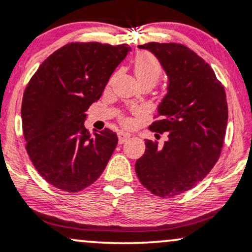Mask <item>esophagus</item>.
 I'll use <instances>...</instances> for the list:
<instances>
[{"instance_id": "obj_1", "label": "esophagus", "mask_w": 252, "mask_h": 252, "mask_svg": "<svg viewBox=\"0 0 252 252\" xmlns=\"http://www.w3.org/2000/svg\"><path fill=\"white\" fill-rule=\"evenodd\" d=\"M129 137H130V134H129V132H124V131L118 132V141H120V143L126 142Z\"/></svg>"}]
</instances>
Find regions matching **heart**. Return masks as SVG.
Here are the masks:
<instances>
[{"mask_svg":"<svg viewBox=\"0 0 252 252\" xmlns=\"http://www.w3.org/2000/svg\"><path fill=\"white\" fill-rule=\"evenodd\" d=\"M134 70L137 80L141 82H152L156 85L162 75V65L160 61L153 54L147 51L139 52L134 61ZM124 124L128 123V120H122Z\"/></svg>","mask_w":252,"mask_h":252,"instance_id":"obj_1","label":"heart"}]
</instances>
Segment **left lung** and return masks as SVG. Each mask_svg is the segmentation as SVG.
Wrapping results in <instances>:
<instances>
[{
    "label": "left lung",
    "instance_id": "obj_1",
    "mask_svg": "<svg viewBox=\"0 0 252 252\" xmlns=\"http://www.w3.org/2000/svg\"><path fill=\"white\" fill-rule=\"evenodd\" d=\"M139 48L153 52L168 76L167 94L149 126L167 131V140H146L135 171L153 195L173 197L196 187L217 164L228 120L226 93L211 65L183 44L152 41Z\"/></svg>",
    "mask_w": 252,
    "mask_h": 252
}]
</instances>
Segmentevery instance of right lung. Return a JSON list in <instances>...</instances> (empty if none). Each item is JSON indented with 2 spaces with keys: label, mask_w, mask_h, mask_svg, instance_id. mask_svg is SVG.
I'll list each match as a JSON object with an SVG mask.
<instances>
[{
  "label": "right lung",
  "mask_w": 252,
  "mask_h": 252,
  "mask_svg": "<svg viewBox=\"0 0 252 252\" xmlns=\"http://www.w3.org/2000/svg\"><path fill=\"white\" fill-rule=\"evenodd\" d=\"M128 44L69 43L51 54L26 86L21 105L26 151L38 173L57 189L77 192L100 177L118 137L85 128L86 111L95 103Z\"/></svg>",
  "instance_id": "right-lung-1"
}]
</instances>
